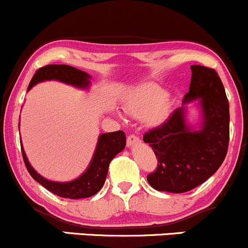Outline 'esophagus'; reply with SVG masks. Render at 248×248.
I'll use <instances>...</instances> for the list:
<instances>
[{"instance_id": "34e87169", "label": "esophagus", "mask_w": 248, "mask_h": 248, "mask_svg": "<svg viewBox=\"0 0 248 248\" xmlns=\"http://www.w3.org/2000/svg\"><path fill=\"white\" fill-rule=\"evenodd\" d=\"M140 137H138L137 135L131 134V135L127 136V138H126L127 146H131V145H134V144H137V143H140Z\"/></svg>"}]
</instances>
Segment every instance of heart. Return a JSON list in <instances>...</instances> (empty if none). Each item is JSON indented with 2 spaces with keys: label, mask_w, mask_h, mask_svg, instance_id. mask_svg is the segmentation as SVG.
<instances>
[{
  "label": "heart",
  "mask_w": 248,
  "mask_h": 248,
  "mask_svg": "<svg viewBox=\"0 0 248 248\" xmlns=\"http://www.w3.org/2000/svg\"><path fill=\"white\" fill-rule=\"evenodd\" d=\"M166 91L156 85H146L136 91L125 102V110L131 116L144 118L146 123L157 125L166 119L168 105Z\"/></svg>",
  "instance_id": "heart-1"
}]
</instances>
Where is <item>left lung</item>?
Wrapping results in <instances>:
<instances>
[{
    "mask_svg": "<svg viewBox=\"0 0 248 248\" xmlns=\"http://www.w3.org/2000/svg\"><path fill=\"white\" fill-rule=\"evenodd\" d=\"M189 92L183 104L200 99L203 123L199 131L186 124L185 108H178L163 123L145 132L143 140L153 148L157 168L146 176L156 190L186 193L202 185L219 169L230 143V104L214 68L193 65Z\"/></svg>",
    "mask_w": 248,
    "mask_h": 248,
    "instance_id": "left-lung-1",
    "label": "left lung"
}]
</instances>
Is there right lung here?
Segmentation results:
<instances>
[{"label":"right lung","mask_w":248,"mask_h":248,"mask_svg":"<svg viewBox=\"0 0 248 248\" xmlns=\"http://www.w3.org/2000/svg\"><path fill=\"white\" fill-rule=\"evenodd\" d=\"M89 79V74L78 70V68L72 67V66L47 65L39 68L35 72V74H34L28 85V91L34 85L44 80H59L84 89V87H87L90 85ZM125 144H126V137L121 130L116 132L102 134L99 136V140H98V144L97 148H95L91 164L87 168L86 171L77 180L66 183L52 182V181L40 176L29 164L23 148H21V151H22L23 162H25L26 168H27L31 176L36 182H39L40 185L44 186L45 188L48 189L55 195L60 196V198L76 200L90 198V196H93L102 189L104 182L106 180L110 162L112 161V158L117 154L123 150Z\"/></svg>","instance_id":"right-lung-1"}]
</instances>
